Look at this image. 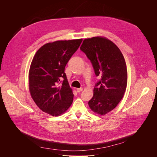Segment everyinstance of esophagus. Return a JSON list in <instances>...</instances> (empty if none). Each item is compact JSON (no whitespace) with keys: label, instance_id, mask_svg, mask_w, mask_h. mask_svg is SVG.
<instances>
[{"label":"esophagus","instance_id":"obj_1","mask_svg":"<svg viewBox=\"0 0 157 157\" xmlns=\"http://www.w3.org/2000/svg\"><path fill=\"white\" fill-rule=\"evenodd\" d=\"M83 90V89L82 87H80V88H76V91L78 93H79V92H81Z\"/></svg>","mask_w":157,"mask_h":157}]
</instances>
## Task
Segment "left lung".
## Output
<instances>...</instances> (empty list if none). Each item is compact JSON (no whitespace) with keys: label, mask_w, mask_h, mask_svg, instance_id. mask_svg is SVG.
<instances>
[{"label":"left lung","mask_w":157,"mask_h":157,"mask_svg":"<svg viewBox=\"0 0 157 157\" xmlns=\"http://www.w3.org/2000/svg\"><path fill=\"white\" fill-rule=\"evenodd\" d=\"M80 50L91 61L96 76L101 77L95 84L89 106L94 113L105 115L117 105L126 90L124 57L113 41L101 36L84 40Z\"/></svg>","instance_id":"1"}]
</instances>
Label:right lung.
Returning <instances> with one entry per match:
<instances>
[{"mask_svg":"<svg viewBox=\"0 0 157 157\" xmlns=\"http://www.w3.org/2000/svg\"><path fill=\"white\" fill-rule=\"evenodd\" d=\"M82 39L48 43L35 55L29 74V90L36 105L53 116L63 114L71 105L73 93L64 68Z\"/></svg>","mask_w":157,"mask_h":157,"instance_id":"right-lung-1","label":"right lung"}]
</instances>
